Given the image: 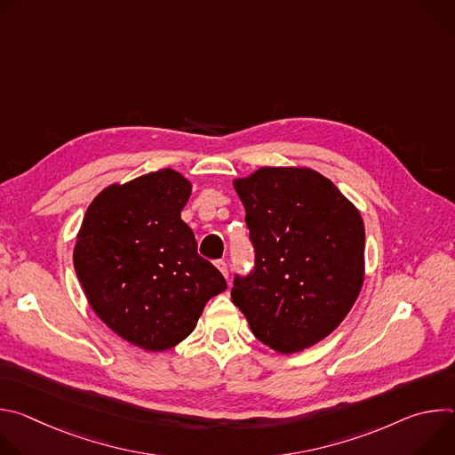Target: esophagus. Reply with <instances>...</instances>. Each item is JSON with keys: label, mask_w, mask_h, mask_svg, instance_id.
Here are the masks:
<instances>
[{"label": "esophagus", "mask_w": 455, "mask_h": 455, "mask_svg": "<svg viewBox=\"0 0 455 455\" xmlns=\"http://www.w3.org/2000/svg\"><path fill=\"white\" fill-rule=\"evenodd\" d=\"M216 268L223 274V277H225V279H228V267H227V263H225V261H216Z\"/></svg>", "instance_id": "obj_1"}]
</instances>
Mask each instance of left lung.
I'll use <instances>...</instances> for the list:
<instances>
[{"label": "left lung", "mask_w": 455, "mask_h": 455, "mask_svg": "<svg viewBox=\"0 0 455 455\" xmlns=\"http://www.w3.org/2000/svg\"><path fill=\"white\" fill-rule=\"evenodd\" d=\"M255 267L235 275L232 302L277 353L333 333L363 284L365 228L337 185L307 167H261L234 180Z\"/></svg>", "instance_id": "left-lung-1"}]
</instances>
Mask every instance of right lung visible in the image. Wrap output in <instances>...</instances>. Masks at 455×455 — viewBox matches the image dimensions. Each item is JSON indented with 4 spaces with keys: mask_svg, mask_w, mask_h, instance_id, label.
Here are the masks:
<instances>
[{
    "mask_svg": "<svg viewBox=\"0 0 455 455\" xmlns=\"http://www.w3.org/2000/svg\"><path fill=\"white\" fill-rule=\"evenodd\" d=\"M190 190L172 169L113 183L90 204L77 234L74 267L92 309L146 351L185 340L205 304L227 290L181 220Z\"/></svg>",
    "mask_w": 455,
    "mask_h": 455,
    "instance_id": "1",
    "label": "right lung"
}]
</instances>
